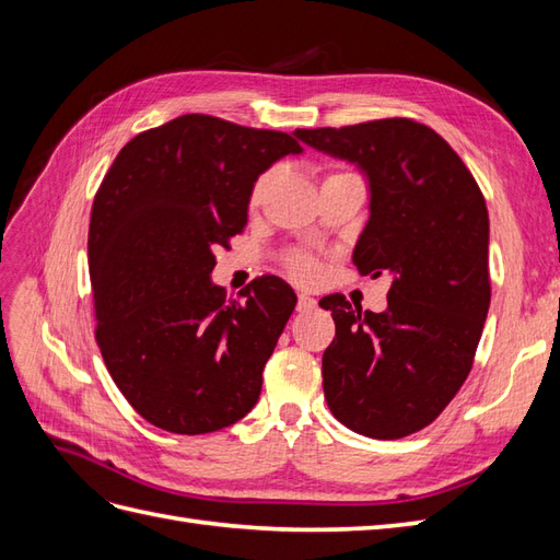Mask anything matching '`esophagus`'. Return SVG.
<instances>
[{
	"label": "esophagus",
	"instance_id": "obj_1",
	"mask_svg": "<svg viewBox=\"0 0 560 560\" xmlns=\"http://www.w3.org/2000/svg\"><path fill=\"white\" fill-rule=\"evenodd\" d=\"M315 306H317V301H315L311 294H299V301H296V311H299V313L313 311Z\"/></svg>",
	"mask_w": 560,
	"mask_h": 560
}]
</instances>
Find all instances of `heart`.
<instances>
[{"instance_id": "1", "label": "heart", "mask_w": 560, "mask_h": 560, "mask_svg": "<svg viewBox=\"0 0 560 560\" xmlns=\"http://www.w3.org/2000/svg\"><path fill=\"white\" fill-rule=\"evenodd\" d=\"M276 175H278L276 167H268V171H264L257 179H254L252 189H249V196H247L249 208H259L261 206V202L268 196V191H270V186H273V182H276ZM338 175H350V171H346V167L331 165L329 171H327L325 179L338 177ZM284 268H287V273H290L299 282H315L317 276H319V261L308 252H292L290 257L284 259Z\"/></svg>"}]
</instances>
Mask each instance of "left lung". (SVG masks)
<instances>
[{
  "label": "left lung",
  "instance_id": "left-lung-1",
  "mask_svg": "<svg viewBox=\"0 0 560 560\" xmlns=\"http://www.w3.org/2000/svg\"><path fill=\"white\" fill-rule=\"evenodd\" d=\"M296 138L366 173L371 217L352 261L362 276H393L385 313L343 294L319 301L336 325L322 354L325 399L352 432L409 436L446 409L477 354L490 306L483 194L442 135L413 118Z\"/></svg>",
  "mask_w": 560,
  "mask_h": 560
}]
</instances>
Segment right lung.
I'll return each mask as SVG.
<instances>
[{"mask_svg":"<svg viewBox=\"0 0 560 560\" xmlns=\"http://www.w3.org/2000/svg\"><path fill=\"white\" fill-rule=\"evenodd\" d=\"M280 130L184 114L118 151L89 229L95 341L147 422L206 434L252 411L296 294L276 276L226 301L214 249L247 224V196L270 163L299 154Z\"/></svg>","mask_w":560,"mask_h":560,"instance_id":"obj_1","label":"right lung"}]
</instances>
